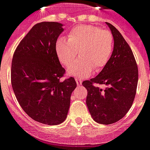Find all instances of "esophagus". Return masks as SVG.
Wrapping results in <instances>:
<instances>
[{"label":"esophagus","mask_w":150,"mask_h":150,"mask_svg":"<svg viewBox=\"0 0 150 150\" xmlns=\"http://www.w3.org/2000/svg\"><path fill=\"white\" fill-rule=\"evenodd\" d=\"M75 81H76L77 85H80V84L82 83V80H81V79H78V78H75Z\"/></svg>","instance_id":"34e87169"}]
</instances>
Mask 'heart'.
<instances>
[{"label": "heart", "instance_id": "heart-1", "mask_svg": "<svg viewBox=\"0 0 150 150\" xmlns=\"http://www.w3.org/2000/svg\"><path fill=\"white\" fill-rule=\"evenodd\" d=\"M113 37L110 31L97 26L80 24L71 29L68 40L59 38L55 51L62 65L68 67L78 54L81 57L67 69L69 75L85 78L101 71L108 63L113 52Z\"/></svg>", "mask_w": 150, "mask_h": 150}]
</instances>
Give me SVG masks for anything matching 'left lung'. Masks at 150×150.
<instances>
[{"instance_id": "8db88e82", "label": "left lung", "mask_w": 150, "mask_h": 150, "mask_svg": "<svg viewBox=\"0 0 150 150\" xmlns=\"http://www.w3.org/2000/svg\"><path fill=\"white\" fill-rule=\"evenodd\" d=\"M112 31L114 48L107 66L96 77L84 80L88 95L86 104L93 119L109 125L123 118L135 99L138 83V67L130 46L112 24L106 23ZM94 83L106 84L104 91Z\"/></svg>"}]
</instances>
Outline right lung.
<instances>
[{
  "label": "right lung",
  "instance_id": "add662e5",
  "mask_svg": "<svg viewBox=\"0 0 150 150\" xmlns=\"http://www.w3.org/2000/svg\"><path fill=\"white\" fill-rule=\"evenodd\" d=\"M62 24H35L16 47L11 64V84L19 105L30 117L46 125L65 121L76 88L73 77L65 74L55 51L63 32Z\"/></svg>",
  "mask_w": 150,
  "mask_h": 150
}]
</instances>
